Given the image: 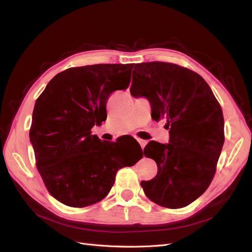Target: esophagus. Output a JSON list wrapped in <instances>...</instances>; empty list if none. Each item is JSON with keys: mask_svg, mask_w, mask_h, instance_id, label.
<instances>
[{"mask_svg": "<svg viewBox=\"0 0 252 252\" xmlns=\"http://www.w3.org/2000/svg\"><path fill=\"white\" fill-rule=\"evenodd\" d=\"M137 142H138V144H140V146H141V148H142V149H144V148H145V146L147 145V142H146V141H144V140H141V138H137Z\"/></svg>", "mask_w": 252, "mask_h": 252, "instance_id": "obj_1", "label": "esophagus"}]
</instances>
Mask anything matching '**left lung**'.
Instances as JSON below:
<instances>
[{
    "label": "left lung",
    "mask_w": 252,
    "mask_h": 252,
    "mask_svg": "<svg viewBox=\"0 0 252 252\" xmlns=\"http://www.w3.org/2000/svg\"><path fill=\"white\" fill-rule=\"evenodd\" d=\"M130 93L151 104L154 121L167 120L170 141H151L146 158L158 174L141 186L151 201L180 209L209 188L224 144V119L211 88L197 73L180 65L152 62L134 64Z\"/></svg>",
    "instance_id": "8db88e82"
}]
</instances>
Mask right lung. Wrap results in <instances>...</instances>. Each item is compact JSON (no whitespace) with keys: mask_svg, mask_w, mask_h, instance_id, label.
Listing matches in <instances>:
<instances>
[{"mask_svg":"<svg viewBox=\"0 0 252 252\" xmlns=\"http://www.w3.org/2000/svg\"><path fill=\"white\" fill-rule=\"evenodd\" d=\"M134 63L93 64L57 74L35 102L30 141L49 193L62 203L85 207L101 201L119 169L143 154L125 156L116 143H103L91 130L106 120L111 93L126 90ZM138 150L143 153L140 145Z\"/></svg>","mask_w":252,"mask_h":252,"instance_id":"add662e5","label":"right lung"}]
</instances>
